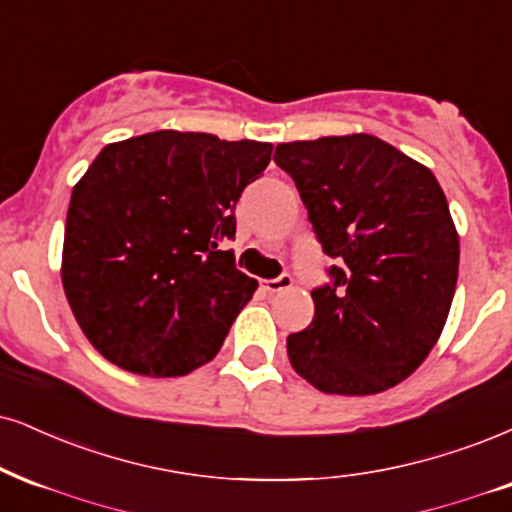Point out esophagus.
Listing matches in <instances>:
<instances>
[{
    "mask_svg": "<svg viewBox=\"0 0 512 512\" xmlns=\"http://www.w3.org/2000/svg\"><path fill=\"white\" fill-rule=\"evenodd\" d=\"M292 275L289 273H282L280 277H275V280H266L263 282V289H266L268 294H275V292H282V289H289L292 287Z\"/></svg>",
    "mask_w": 512,
    "mask_h": 512,
    "instance_id": "esophagus-1",
    "label": "esophagus"
}]
</instances>
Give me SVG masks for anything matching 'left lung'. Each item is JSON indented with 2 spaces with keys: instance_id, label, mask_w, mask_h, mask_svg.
<instances>
[{
  "instance_id": "8db88e82",
  "label": "left lung",
  "mask_w": 512,
  "mask_h": 512,
  "mask_svg": "<svg viewBox=\"0 0 512 512\" xmlns=\"http://www.w3.org/2000/svg\"><path fill=\"white\" fill-rule=\"evenodd\" d=\"M315 237L337 261L315 287L292 368L325 394L368 396L406 380L444 330L458 282V232L430 168L380 137L277 144Z\"/></svg>"
}]
</instances>
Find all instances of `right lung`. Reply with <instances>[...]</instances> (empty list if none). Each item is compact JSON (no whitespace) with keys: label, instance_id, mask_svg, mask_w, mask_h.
<instances>
[{"label":"right lung","instance_id":"add662e5","mask_svg":"<svg viewBox=\"0 0 512 512\" xmlns=\"http://www.w3.org/2000/svg\"><path fill=\"white\" fill-rule=\"evenodd\" d=\"M268 142L159 130L106 144L73 187L61 280L106 361L180 377L211 361L256 292L232 251L235 206Z\"/></svg>","mask_w":512,"mask_h":512}]
</instances>
